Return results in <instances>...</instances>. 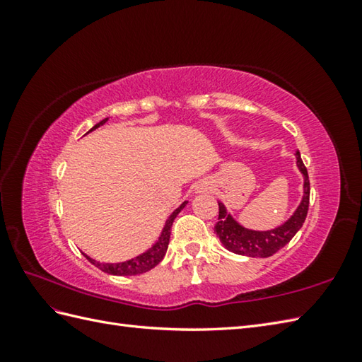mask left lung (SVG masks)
I'll use <instances>...</instances> for the list:
<instances>
[{
  "instance_id": "1",
  "label": "left lung",
  "mask_w": 362,
  "mask_h": 362,
  "mask_svg": "<svg viewBox=\"0 0 362 362\" xmlns=\"http://www.w3.org/2000/svg\"><path fill=\"white\" fill-rule=\"evenodd\" d=\"M296 156L297 166L305 177V194L296 213L292 214L291 219L288 222H284L281 227L269 230V232H253V230L244 228L238 224V222H235L233 218L227 214L224 205L219 204V216L218 222L214 224V232H216L219 241L227 250L238 253V255L253 258L272 257L274 253L283 249L284 245L296 236L298 230L302 228L310 206V179L306 166L303 165L302 158H300V153L297 152Z\"/></svg>"
}]
</instances>
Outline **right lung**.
<instances>
[{
    "label": "right lung",
    "mask_w": 362,
    "mask_h": 362,
    "mask_svg": "<svg viewBox=\"0 0 362 362\" xmlns=\"http://www.w3.org/2000/svg\"><path fill=\"white\" fill-rule=\"evenodd\" d=\"M109 121V118L103 119L101 122H98L96 126L91 127V130H95L96 127L105 124V122ZM187 202H183L179 209H177L171 216H169V219L166 221V226L163 228V233H161V236L158 238V241L152 245V247L148 250L141 253L140 257H136L134 259H129V261H124V263H117V264H104V263H98V261L88 258L87 255V259L90 261L91 264H95L96 267L101 269L103 272L105 274H112V275H138V274H143V272H148L151 271L152 267H156L161 259H163L165 253L168 250V244H169V236H171V227H173V222L175 219L177 214L180 213V210L185 206Z\"/></svg>",
    "instance_id": "add662e5"
}]
</instances>
